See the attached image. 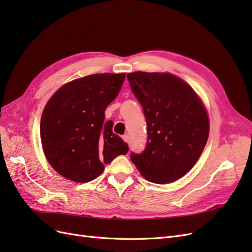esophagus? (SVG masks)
<instances>
[{
	"label": "esophagus",
	"mask_w": 252,
	"mask_h": 252,
	"mask_svg": "<svg viewBox=\"0 0 252 252\" xmlns=\"http://www.w3.org/2000/svg\"><path fill=\"white\" fill-rule=\"evenodd\" d=\"M122 138H123V140H124L126 143H129V135H128V134H124L123 136H122Z\"/></svg>",
	"instance_id": "esophagus-1"
}]
</instances>
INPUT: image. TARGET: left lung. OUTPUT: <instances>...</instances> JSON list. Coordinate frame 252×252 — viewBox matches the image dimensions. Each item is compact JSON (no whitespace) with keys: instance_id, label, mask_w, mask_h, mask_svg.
Returning <instances> with one entry per match:
<instances>
[{"instance_id":"obj_1","label":"left lung","mask_w":252,"mask_h":252,"mask_svg":"<svg viewBox=\"0 0 252 252\" xmlns=\"http://www.w3.org/2000/svg\"><path fill=\"white\" fill-rule=\"evenodd\" d=\"M147 124V144L130 159L143 177L157 184L181 179L201 157L209 120L200 97L186 82L170 73L127 74Z\"/></svg>"}]
</instances>
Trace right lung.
I'll return each mask as SVG.
<instances>
[{"label":"right lung","instance_id":"right-lung-1","mask_svg":"<svg viewBox=\"0 0 252 252\" xmlns=\"http://www.w3.org/2000/svg\"><path fill=\"white\" fill-rule=\"evenodd\" d=\"M125 73H96L65 84L51 96L41 118L45 157L58 173L77 183L96 179L120 155L126 142L104 122L105 110L117 97Z\"/></svg>","mask_w":252,"mask_h":252}]
</instances>
